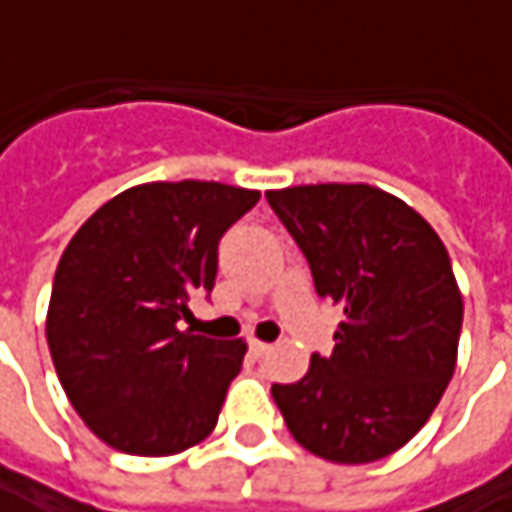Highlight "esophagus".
Instances as JSON below:
<instances>
[{
    "label": "esophagus",
    "mask_w": 512,
    "mask_h": 512,
    "mask_svg": "<svg viewBox=\"0 0 512 512\" xmlns=\"http://www.w3.org/2000/svg\"><path fill=\"white\" fill-rule=\"evenodd\" d=\"M249 352H252L255 358H263V355H269V352H272V346L263 344V341H249Z\"/></svg>",
    "instance_id": "1"
}]
</instances>
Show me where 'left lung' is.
Listing matches in <instances>:
<instances>
[{
  "label": "left lung",
  "mask_w": 512,
  "mask_h": 512,
  "mask_svg": "<svg viewBox=\"0 0 512 512\" xmlns=\"http://www.w3.org/2000/svg\"><path fill=\"white\" fill-rule=\"evenodd\" d=\"M309 263L318 298L344 309L332 355L272 384L289 433L335 464H369L418 433L453 378L464 303L433 226L387 191L321 183L266 191Z\"/></svg>",
  "instance_id": "obj_1"
}]
</instances>
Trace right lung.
Segmentation results:
<instances>
[{
  "label": "right lung",
  "mask_w": 512,
  "mask_h": 512,
  "mask_svg": "<svg viewBox=\"0 0 512 512\" xmlns=\"http://www.w3.org/2000/svg\"><path fill=\"white\" fill-rule=\"evenodd\" d=\"M260 191L145 183L91 214L59 257L45 335L88 430L128 456H174L212 433L243 341L180 332L209 295L217 246Z\"/></svg>",
  "instance_id": "obj_1"
}]
</instances>
